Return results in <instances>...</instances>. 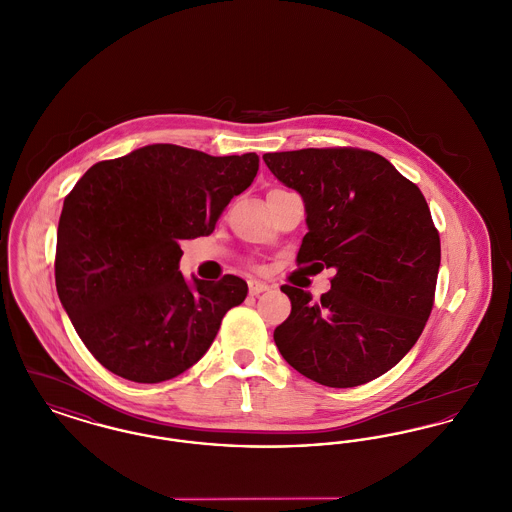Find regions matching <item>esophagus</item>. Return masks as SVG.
Returning <instances> with one entry per match:
<instances>
[{
    "label": "esophagus",
    "instance_id": "esophagus-1",
    "mask_svg": "<svg viewBox=\"0 0 512 512\" xmlns=\"http://www.w3.org/2000/svg\"><path fill=\"white\" fill-rule=\"evenodd\" d=\"M247 284H249V293L251 295H259V293L267 292L268 288H270L268 284L261 282V280H255V278H251Z\"/></svg>",
    "mask_w": 512,
    "mask_h": 512
}]
</instances>
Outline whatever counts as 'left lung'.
I'll use <instances>...</instances> for the list:
<instances>
[{
  "label": "left lung",
  "mask_w": 512,
  "mask_h": 512,
  "mask_svg": "<svg viewBox=\"0 0 512 512\" xmlns=\"http://www.w3.org/2000/svg\"><path fill=\"white\" fill-rule=\"evenodd\" d=\"M297 190L307 228L297 265L334 268L332 290L284 284L292 313L276 330L282 357L328 388H355L397 365L434 307L441 245L418 186L382 155L309 147L263 155Z\"/></svg>",
  "instance_id": "1"
}]
</instances>
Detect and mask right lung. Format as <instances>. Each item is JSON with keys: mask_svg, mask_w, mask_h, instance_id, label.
<instances>
[{"mask_svg": "<svg viewBox=\"0 0 512 512\" xmlns=\"http://www.w3.org/2000/svg\"><path fill=\"white\" fill-rule=\"evenodd\" d=\"M259 171L255 153L213 157L153 144L99 161L65 197L55 286L88 351L113 374L159 384L194 366L244 303L234 274L188 286L180 240L207 236Z\"/></svg>", "mask_w": 512, "mask_h": 512, "instance_id": "right-lung-1", "label": "right lung"}]
</instances>
